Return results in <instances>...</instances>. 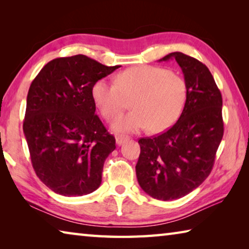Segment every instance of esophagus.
Listing matches in <instances>:
<instances>
[{"mask_svg":"<svg viewBox=\"0 0 249 249\" xmlns=\"http://www.w3.org/2000/svg\"><path fill=\"white\" fill-rule=\"evenodd\" d=\"M126 141H127V137H125V136H116V144L119 145V146H121Z\"/></svg>","mask_w":249,"mask_h":249,"instance_id":"1","label":"esophagus"}]
</instances>
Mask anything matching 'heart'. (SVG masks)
Segmentation results:
<instances>
[{"label": "heart", "instance_id": "b5f03b06", "mask_svg": "<svg viewBox=\"0 0 249 249\" xmlns=\"http://www.w3.org/2000/svg\"><path fill=\"white\" fill-rule=\"evenodd\" d=\"M184 79L170 70L153 66L134 67L120 72L115 82L100 79L92 96L107 120L119 117L126 108L134 109L112 125L116 133H133L150 128L159 133L179 119L187 101Z\"/></svg>", "mask_w": 249, "mask_h": 249}]
</instances>
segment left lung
<instances>
[{
    "label": "left lung",
    "instance_id": "left-lung-1",
    "mask_svg": "<svg viewBox=\"0 0 249 249\" xmlns=\"http://www.w3.org/2000/svg\"><path fill=\"white\" fill-rule=\"evenodd\" d=\"M175 59L187 83L188 95L177 123L155 137L141 138L136 165L141 188L154 199H180L208 178L224 133L222 95L208 67L182 53Z\"/></svg>",
    "mask_w": 249,
    "mask_h": 249
}]
</instances>
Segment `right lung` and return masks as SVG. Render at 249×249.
Instances as JSON below:
<instances>
[{"instance_id": "right-lung-1", "label": "right lung", "mask_w": 249, "mask_h": 249, "mask_svg": "<svg viewBox=\"0 0 249 249\" xmlns=\"http://www.w3.org/2000/svg\"><path fill=\"white\" fill-rule=\"evenodd\" d=\"M120 67L84 54L57 58L31 84L24 135L37 177L58 195L81 196L100 187L115 138L95 114L92 88Z\"/></svg>"}]
</instances>
